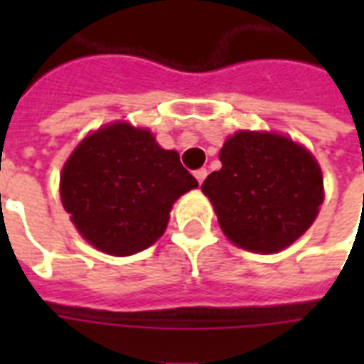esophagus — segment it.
<instances>
[{"mask_svg":"<svg viewBox=\"0 0 364 364\" xmlns=\"http://www.w3.org/2000/svg\"><path fill=\"white\" fill-rule=\"evenodd\" d=\"M206 175H208V171H206L205 167H200V169H197V171H195V177H197V181H198V183L205 181Z\"/></svg>","mask_w":364,"mask_h":364,"instance_id":"1","label":"esophagus"}]
</instances>
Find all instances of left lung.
Listing matches in <instances>:
<instances>
[{"instance_id":"left-lung-1","label":"left lung","mask_w":364,"mask_h":364,"mask_svg":"<svg viewBox=\"0 0 364 364\" xmlns=\"http://www.w3.org/2000/svg\"><path fill=\"white\" fill-rule=\"evenodd\" d=\"M220 161V171L200 189L237 247L277 253L312 226L323 203V179L304 146L273 132L240 130L224 142Z\"/></svg>"}]
</instances>
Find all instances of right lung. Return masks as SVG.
I'll use <instances>...</instances> for the list:
<instances>
[{"label":"right lung","instance_id":"obj_1","mask_svg":"<svg viewBox=\"0 0 364 364\" xmlns=\"http://www.w3.org/2000/svg\"><path fill=\"white\" fill-rule=\"evenodd\" d=\"M197 179L148 128L112 122L83 138L60 175L62 205L93 247L124 257L166 232L171 206Z\"/></svg>","mask_w":364,"mask_h":364}]
</instances>
